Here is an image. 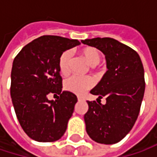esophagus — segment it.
<instances>
[{"label": "esophagus", "instance_id": "34e87169", "mask_svg": "<svg viewBox=\"0 0 157 157\" xmlns=\"http://www.w3.org/2000/svg\"><path fill=\"white\" fill-rule=\"evenodd\" d=\"M77 99H78V101H82L84 98L82 96H77Z\"/></svg>", "mask_w": 157, "mask_h": 157}]
</instances>
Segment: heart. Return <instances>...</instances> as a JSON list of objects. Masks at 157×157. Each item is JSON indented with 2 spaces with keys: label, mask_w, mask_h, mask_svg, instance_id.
I'll list each match as a JSON object with an SVG mask.
<instances>
[{
  "label": "heart",
  "mask_w": 157,
  "mask_h": 157,
  "mask_svg": "<svg viewBox=\"0 0 157 157\" xmlns=\"http://www.w3.org/2000/svg\"><path fill=\"white\" fill-rule=\"evenodd\" d=\"M79 54L83 58V60L91 66H95L100 63L101 54L100 52L94 47H83L79 51ZM71 61V52L66 51L63 52L58 61V67L60 73L63 75H65L69 72V63ZM94 84L93 79L91 77H77L71 76L64 81L63 87L67 92L75 94H82L85 91L89 90Z\"/></svg>",
  "instance_id": "obj_1"
}]
</instances>
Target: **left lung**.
Here are the masks:
<instances>
[{
    "label": "left lung",
    "mask_w": 157,
    "mask_h": 157,
    "mask_svg": "<svg viewBox=\"0 0 157 157\" xmlns=\"http://www.w3.org/2000/svg\"><path fill=\"white\" fill-rule=\"evenodd\" d=\"M83 44L100 50L107 71L91 90L97 102L88 104L84 114L86 132L94 141L113 144L121 141L133 128L141 107L145 82L140 56L129 46L113 38L82 40ZM103 97L107 103L98 102Z\"/></svg>",
    "instance_id": "obj_1"
}]
</instances>
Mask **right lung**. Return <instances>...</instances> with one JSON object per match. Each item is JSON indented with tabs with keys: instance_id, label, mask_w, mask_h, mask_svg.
<instances>
[{
	"instance_id": "add662e5",
	"label": "right lung",
	"mask_w": 157,
	"mask_h": 157,
	"mask_svg": "<svg viewBox=\"0 0 157 157\" xmlns=\"http://www.w3.org/2000/svg\"><path fill=\"white\" fill-rule=\"evenodd\" d=\"M80 44L78 40L41 36L21 50L11 74V97L18 121L26 135L38 142L60 139L73 115L77 97L62 91L58 67L61 54ZM58 94L49 100V93Z\"/></svg>"
}]
</instances>
